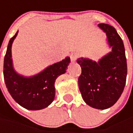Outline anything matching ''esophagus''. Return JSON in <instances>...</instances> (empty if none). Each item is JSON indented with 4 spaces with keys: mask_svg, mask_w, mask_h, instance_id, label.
I'll return each mask as SVG.
<instances>
[{
    "mask_svg": "<svg viewBox=\"0 0 133 133\" xmlns=\"http://www.w3.org/2000/svg\"><path fill=\"white\" fill-rule=\"evenodd\" d=\"M77 54L76 52H72L70 54V59L72 62H74L77 59Z\"/></svg>",
    "mask_w": 133,
    "mask_h": 133,
    "instance_id": "esophagus-1",
    "label": "esophagus"
}]
</instances>
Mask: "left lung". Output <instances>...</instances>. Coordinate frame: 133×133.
Instances as JSON below:
<instances>
[{"label":"left lung","mask_w":133,"mask_h":133,"mask_svg":"<svg viewBox=\"0 0 133 133\" xmlns=\"http://www.w3.org/2000/svg\"><path fill=\"white\" fill-rule=\"evenodd\" d=\"M98 27L106 33L111 51L98 62L83 57L77 62L81 67L78 84L83 99L89 106L103 110L120 98L125 85L127 63L123 42L115 28L103 23Z\"/></svg>","instance_id":"left-lung-1"}]
</instances>
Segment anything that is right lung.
<instances>
[{"label": "right lung", "mask_w": 133, "mask_h": 133, "mask_svg": "<svg viewBox=\"0 0 133 133\" xmlns=\"http://www.w3.org/2000/svg\"><path fill=\"white\" fill-rule=\"evenodd\" d=\"M18 32L10 39L4 56V82L8 92L18 104L29 110L43 109L53 101L55 81L59 76L66 73L70 59L67 56L32 77L18 74L14 69L11 58V46Z\"/></svg>", "instance_id": "right-lung-1"}]
</instances>
